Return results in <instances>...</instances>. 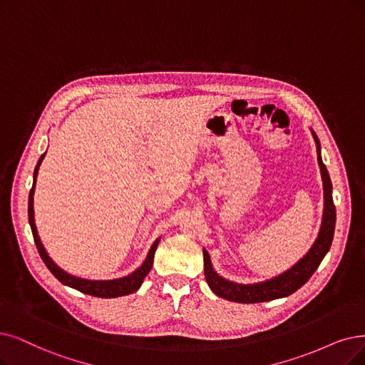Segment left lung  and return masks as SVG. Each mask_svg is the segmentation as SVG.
Here are the masks:
<instances>
[{
    "label": "left lung",
    "instance_id": "obj_1",
    "mask_svg": "<svg viewBox=\"0 0 365 365\" xmlns=\"http://www.w3.org/2000/svg\"><path fill=\"white\" fill-rule=\"evenodd\" d=\"M312 133L316 142L317 163L320 168V175H322L324 197H325L322 226H320L319 235L314 244L312 245V249L290 269L274 277V279L255 283V284H241V283H233L223 279V277H220L214 271L210 255L205 249H203V268H205V279L208 286L217 297L233 301V302H242V304L265 302L277 298L289 297L290 294L297 292L302 284L309 282L313 272L320 265V262H322V259L328 253L334 238V229H335V207L332 200V184L329 180V173L322 162V157H320V142L313 130Z\"/></svg>",
    "mask_w": 365,
    "mask_h": 365
}]
</instances>
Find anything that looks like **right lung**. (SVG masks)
<instances>
[{
  "instance_id": "obj_1",
  "label": "right lung",
  "mask_w": 365,
  "mask_h": 365,
  "mask_svg": "<svg viewBox=\"0 0 365 365\" xmlns=\"http://www.w3.org/2000/svg\"><path fill=\"white\" fill-rule=\"evenodd\" d=\"M46 154V153H45ZM45 154H41V157L38 158L37 166L34 169V180H33V188L30 192V197H28V220H30V226H31V232L34 237V242L37 245L38 255L41 257V260L45 262V265L48 267V269L60 280L63 284L73 287L79 290L82 294L86 295H93V297H98V298H116V297H124L128 294H133L140 287L142 282L147 274L151 271L153 268V262H154V255L157 250V245L160 242V238H157L154 241V244L151 245V249L148 252L147 259H145L143 264L133 271L132 274H128L125 277H121V279H115V280H86V279H81V277H75L68 272H66L64 269H61L58 267L55 262L49 257L48 252L43 247L38 233H37V227H36V222H34V187H36V180H37V173H38V168L41 165V160L45 157Z\"/></svg>"
}]
</instances>
